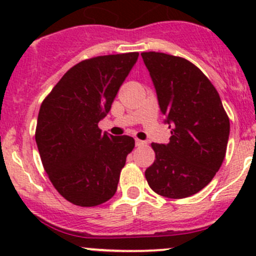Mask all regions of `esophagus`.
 <instances>
[{
  "mask_svg": "<svg viewBox=\"0 0 256 256\" xmlns=\"http://www.w3.org/2000/svg\"><path fill=\"white\" fill-rule=\"evenodd\" d=\"M136 146L138 147H142V146H147V142L146 141H142V140H136Z\"/></svg>",
  "mask_w": 256,
  "mask_h": 256,
  "instance_id": "1",
  "label": "esophagus"
}]
</instances>
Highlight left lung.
<instances>
[{"mask_svg":"<svg viewBox=\"0 0 256 256\" xmlns=\"http://www.w3.org/2000/svg\"><path fill=\"white\" fill-rule=\"evenodd\" d=\"M154 85L168 144H152L156 160L147 183L167 198L190 197L206 187L226 157L230 124L220 96L194 64L157 52L141 53Z\"/></svg>","mask_w":256,"mask_h":256,"instance_id":"8db88e82","label":"left lung"}]
</instances>
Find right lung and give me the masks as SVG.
<instances>
[{
  "label": "right lung",
  "mask_w": 256,
  "mask_h": 256,
  "mask_svg": "<svg viewBox=\"0 0 256 256\" xmlns=\"http://www.w3.org/2000/svg\"><path fill=\"white\" fill-rule=\"evenodd\" d=\"M138 53L85 59L69 69L43 100L36 142L54 188L80 207H95L115 194L126 157L135 147L128 135L102 132L118 89Z\"/></svg>",
  "instance_id": "add662e5"
}]
</instances>
